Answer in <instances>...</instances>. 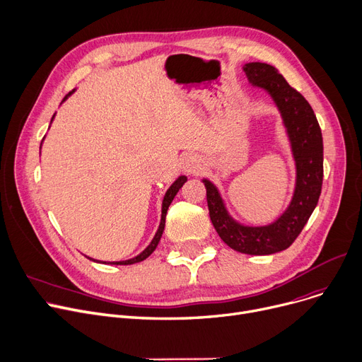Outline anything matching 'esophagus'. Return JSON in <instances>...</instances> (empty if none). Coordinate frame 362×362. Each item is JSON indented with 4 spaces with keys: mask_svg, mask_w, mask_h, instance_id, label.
<instances>
[{
    "mask_svg": "<svg viewBox=\"0 0 362 362\" xmlns=\"http://www.w3.org/2000/svg\"><path fill=\"white\" fill-rule=\"evenodd\" d=\"M200 168H202V159L194 153H188L182 160V169L185 174H188V175L197 174Z\"/></svg>",
    "mask_w": 362,
    "mask_h": 362,
    "instance_id": "34e87169",
    "label": "esophagus"
}]
</instances>
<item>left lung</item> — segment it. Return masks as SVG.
I'll list each match as a JSON object with an SVG mask.
<instances>
[{
    "mask_svg": "<svg viewBox=\"0 0 362 362\" xmlns=\"http://www.w3.org/2000/svg\"><path fill=\"white\" fill-rule=\"evenodd\" d=\"M243 72L252 87L271 97L281 116L296 169L293 194L271 223L246 226L231 216L219 188L208 178L202 181L211 221L222 242L240 253L262 256L291 246L315 209L322 185V135L313 107L274 66L252 62L243 66Z\"/></svg>",
    "mask_w": 362,
    "mask_h": 362,
    "instance_id": "8db88e82",
    "label": "left lung"
}]
</instances>
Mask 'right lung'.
<instances>
[{"label": "right lung", "mask_w": 362, "mask_h": 362, "mask_svg": "<svg viewBox=\"0 0 362 362\" xmlns=\"http://www.w3.org/2000/svg\"><path fill=\"white\" fill-rule=\"evenodd\" d=\"M74 93H75V90L69 93V94L63 98V101H62V103H64V101H66L69 97H71ZM54 116H56V113L53 115V117H51V122H53ZM42 141H44V139H42ZM41 146H42V143H41ZM185 181H187V177H185V175H180L174 182H172V185L168 188V190H166V193H165V196H163V200H162V214H160V223H159V228H158L156 234H154V237L151 238L150 245H148V246H147L141 253H139L136 256L131 257V259H125V261H115V262L97 261V259H93V257H90V256H87V255H85V256H87L88 259H90V261H93V262H98V264H110V265H132V264H136V262H141V261L147 259V257L154 252V249L158 247V245H159V242H160V237H162L163 230H165V219H166V212H168L169 204L172 203V200H174V197H175V196H177V193L180 192V188L185 184Z\"/></svg>", "instance_id": "right-lung-1"}]
</instances>
